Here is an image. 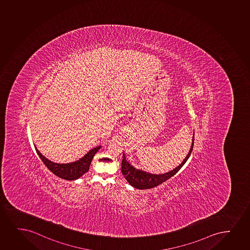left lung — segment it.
<instances>
[{
    "mask_svg": "<svg viewBox=\"0 0 250 250\" xmlns=\"http://www.w3.org/2000/svg\"><path fill=\"white\" fill-rule=\"evenodd\" d=\"M193 143H194V136L193 137V142L188 154L184 159L183 163H181L177 167L173 169L172 171H169L167 173L161 174V175H155V174L147 173L146 171H140L135 169L133 166L126 161V157L124 154L123 161H122V173L124 175L128 184L138 189H149L152 188H155L163 184L164 182L168 180L169 178L173 177L177 171L183 167L185 162L189 158L190 155L192 153L193 148Z\"/></svg>",
    "mask_w": 250,
    "mask_h": 250,
    "instance_id": "1",
    "label": "left lung"
}]
</instances>
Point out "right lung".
Masks as SVG:
<instances>
[{"instance_id":"1","label":"right lung","mask_w":250,"mask_h":250,"mask_svg":"<svg viewBox=\"0 0 250 250\" xmlns=\"http://www.w3.org/2000/svg\"><path fill=\"white\" fill-rule=\"evenodd\" d=\"M101 148V146L95 147L91 150H89L83 158L73 163H67V164H57L54 163L52 161H49L45 158L42 153L39 151L37 148L35 147L36 152L38 154L40 158L42 159L43 163L45 167L57 177H61L65 180H75L80 177H82L83 174L89 171V166L91 164L92 159L94 155L96 154Z\"/></svg>"}]
</instances>
